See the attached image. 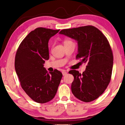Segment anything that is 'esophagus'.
Returning a JSON list of instances; mask_svg holds the SVG:
<instances>
[{
  "label": "esophagus",
  "instance_id": "obj_1",
  "mask_svg": "<svg viewBox=\"0 0 125 125\" xmlns=\"http://www.w3.org/2000/svg\"><path fill=\"white\" fill-rule=\"evenodd\" d=\"M67 72L65 71H62V74H63V75H65L67 74Z\"/></svg>",
  "mask_w": 125,
  "mask_h": 125
}]
</instances>
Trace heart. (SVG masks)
<instances>
[{"instance_id":"heart-1","label":"heart","mask_w":125,"mask_h":125,"mask_svg":"<svg viewBox=\"0 0 125 125\" xmlns=\"http://www.w3.org/2000/svg\"><path fill=\"white\" fill-rule=\"evenodd\" d=\"M65 42H66V41H65Z\"/></svg>"}]
</instances>
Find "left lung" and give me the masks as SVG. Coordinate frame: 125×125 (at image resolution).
<instances>
[{
	"label": "left lung",
	"instance_id": "obj_1",
	"mask_svg": "<svg viewBox=\"0 0 125 125\" xmlns=\"http://www.w3.org/2000/svg\"><path fill=\"white\" fill-rule=\"evenodd\" d=\"M60 34L77 41L76 58L87 64L82 74L78 71L69 72L74 77L72 92L84 102L95 100L104 92L111 77L113 54L108 40L98 29L91 25L62 30Z\"/></svg>",
	"mask_w": 125,
	"mask_h": 125
}]
</instances>
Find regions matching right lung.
<instances>
[{"mask_svg": "<svg viewBox=\"0 0 125 125\" xmlns=\"http://www.w3.org/2000/svg\"><path fill=\"white\" fill-rule=\"evenodd\" d=\"M59 31L38 27L22 40L16 51L15 68L21 86L38 103L53 99L62 79L60 71L48 73L43 67L45 60L49 59L48 41Z\"/></svg>", "mask_w": 125, "mask_h": 125, "instance_id": "right-lung-1", "label": "right lung"}]
</instances>
